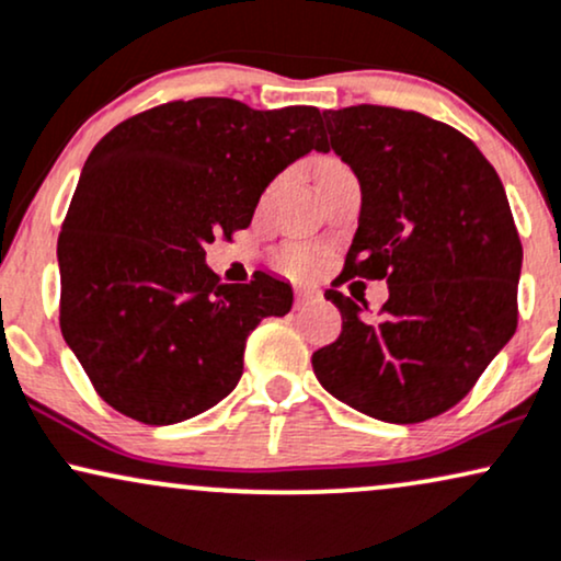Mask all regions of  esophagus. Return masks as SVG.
<instances>
[{
    "label": "esophagus",
    "instance_id": "obj_1",
    "mask_svg": "<svg viewBox=\"0 0 561 561\" xmlns=\"http://www.w3.org/2000/svg\"><path fill=\"white\" fill-rule=\"evenodd\" d=\"M320 288H312V286H307V288H299V291H296V307H307V305H312V301H320Z\"/></svg>",
    "mask_w": 561,
    "mask_h": 561
}]
</instances>
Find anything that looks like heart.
<instances>
[{
    "mask_svg": "<svg viewBox=\"0 0 561 561\" xmlns=\"http://www.w3.org/2000/svg\"><path fill=\"white\" fill-rule=\"evenodd\" d=\"M325 164H333V162H325ZM325 164H322V168H325ZM318 265H320L318 256L312 252H305V249H294V252L283 260V267L294 275H312L314 270H318Z\"/></svg>",
    "mask_w": 561,
    "mask_h": 561,
    "instance_id": "obj_1",
    "label": "heart"
}]
</instances>
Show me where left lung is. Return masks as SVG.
<instances>
[{"instance_id": "8db88e82", "label": "left lung", "mask_w": 561, "mask_h": 561, "mask_svg": "<svg viewBox=\"0 0 561 561\" xmlns=\"http://www.w3.org/2000/svg\"><path fill=\"white\" fill-rule=\"evenodd\" d=\"M362 191L346 273L386 278L383 320L335 288L341 335L312 354L320 386L362 414L423 423L467 397L517 328L523 243L496 170L451 125L397 107L325 110Z\"/></svg>"}]
</instances>
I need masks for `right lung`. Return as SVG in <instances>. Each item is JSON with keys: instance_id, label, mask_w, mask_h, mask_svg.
<instances>
[{"instance_id": "right-lung-1", "label": "right lung", "mask_w": 561, "mask_h": 561, "mask_svg": "<svg viewBox=\"0 0 561 561\" xmlns=\"http://www.w3.org/2000/svg\"><path fill=\"white\" fill-rule=\"evenodd\" d=\"M318 107L252 110L202 96L141 112L85 160L57 241L59 328L99 397L175 425L233 391L262 318L291 312V283H222L204 247L249 228L260 196L309 151Z\"/></svg>"}]
</instances>
